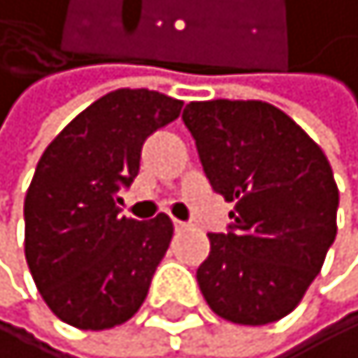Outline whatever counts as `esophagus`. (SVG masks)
I'll return each instance as SVG.
<instances>
[{"label": "esophagus", "mask_w": 358, "mask_h": 358, "mask_svg": "<svg viewBox=\"0 0 358 358\" xmlns=\"http://www.w3.org/2000/svg\"><path fill=\"white\" fill-rule=\"evenodd\" d=\"M188 223H184V220H174V230H186Z\"/></svg>", "instance_id": "1"}]
</instances>
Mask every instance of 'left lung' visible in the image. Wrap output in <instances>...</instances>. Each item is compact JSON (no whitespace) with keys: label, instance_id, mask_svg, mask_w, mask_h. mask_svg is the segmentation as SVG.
I'll return each instance as SVG.
<instances>
[{"label":"left lung","instance_id":"obj_1","mask_svg":"<svg viewBox=\"0 0 358 358\" xmlns=\"http://www.w3.org/2000/svg\"><path fill=\"white\" fill-rule=\"evenodd\" d=\"M184 124L211 188L234 202L197 269L209 308L234 324L289 315L336 239L338 186L324 151L262 101L188 103Z\"/></svg>","mask_w":358,"mask_h":358}]
</instances>
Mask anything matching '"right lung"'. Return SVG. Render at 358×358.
<instances>
[{
	"mask_svg": "<svg viewBox=\"0 0 358 358\" xmlns=\"http://www.w3.org/2000/svg\"><path fill=\"white\" fill-rule=\"evenodd\" d=\"M184 103L117 89L43 151L24 197V257L43 301L66 324L103 331L131 320L172 241V220L128 218L119 190L140 172L142 145Z\"/></svg>",
	"mask_w": 358,
	"mask_h": 358,
	"instance_id": "right-lung-1",
	"label": "right lung"
}]
</instances>
